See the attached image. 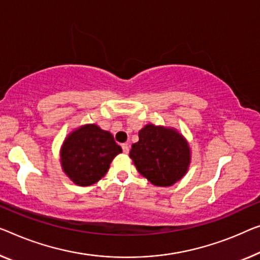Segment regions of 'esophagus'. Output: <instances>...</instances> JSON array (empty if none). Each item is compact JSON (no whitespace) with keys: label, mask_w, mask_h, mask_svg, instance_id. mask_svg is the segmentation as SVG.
Listing matches in <instances>:
<instances>
[{"label":"esophagus","mask_w":260,"mask_h":260,"mask_svg":"<svg viewBox=\"0 0 260 260\" xmlns=\"http://www.w3.org/2000/svg\"><path fill=\"white\" fill-rule=\"evenodd\" d=\"M121 147H122V152L123 153H125V154H128L129 153L128 143H123V145H121Z\"/></svg>","instance_id":"1"}]
</instances>
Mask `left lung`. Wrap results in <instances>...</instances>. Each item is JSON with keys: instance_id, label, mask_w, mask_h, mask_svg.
Instances as JSON below:
<instances>
[{"instance_id": "left-lung-1", "label": "left lung", "mask_w": 260, "mask_h": 260, "mask_svg": "<svg viewBox=\"0 0 260 260\" xmlns=\"http://www.w3.org/2000/svg\"><path fill=\"white\" fill-rule=\"evenodd\" d=\"M129 157L150 183L170 187L187 174L191 152L177 129L148 123L139 132V141L132 145Z\"/></svg>"}]
</instances>
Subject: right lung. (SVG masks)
<instances>
[{
	"label": "right lung",
	"mask_w": 260,
	"mask_h": 260,
	"mask_svg": "<svg viewBox=\"0 0 260 260\" xmlns=\"http://www.w3.org/2000/svg\"><path fill=\"white\" fill-rule=\"evenodd\" d=\"M121 152L110 132L96 123H86L65 138L60 147L61 169L73 183L87 187L105 176L111 162Z\"/></svg>",
	"instance_id": "1"
}]
</instances>
